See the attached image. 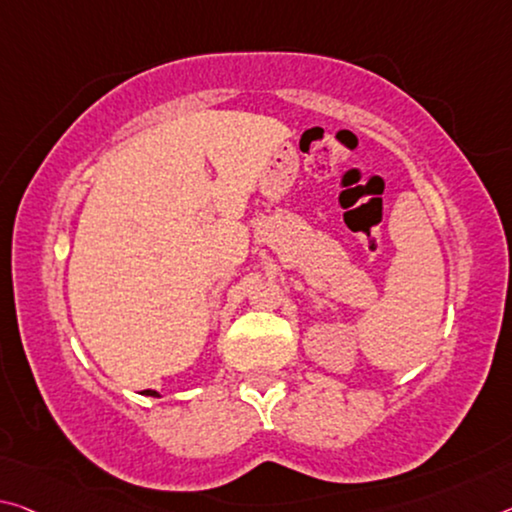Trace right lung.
<instances>
[{
  "label": "right lung",
  "mask_w": 512,
  "mask_h": 512,
  "mask_svg": "<svg viewBox=\"0 0 512 512\" xmlns=\"http://www.w3.org/2000/svg\"><path fill=\"white\" fill-rule=\"evenodd\" d=\"M143 394H145V396H154V399H159V396H161L159 392H154V389H145Z\"/></svg>",
  "instance_id": "obj_1"
}]
</instances>
